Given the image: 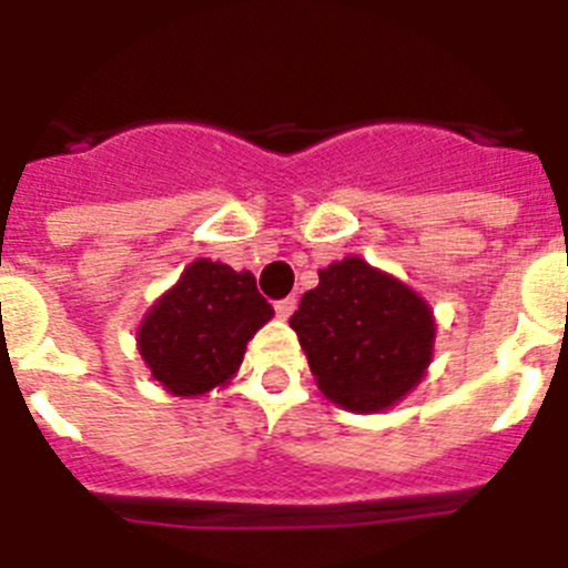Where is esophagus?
<instances>
[{
	"instance_id": "esophagus-1",
	"label": "esophagus",
	"mask_w": 568,
	"mask_h": 568,
	"mask_svg": "<svg viewBox=\"0 0 568 568\" xmlns=\"http://www.w3.org/2000/svg\"><path fill=\"white\" fill-rule=\"evenodd\" d=\"M295 304H298V301H295V295H287V298L275 301V313H278V318H290V315L295 313Z\"/></svg>"
}]
</instances>
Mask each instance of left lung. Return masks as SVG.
Segmentation results:
<instances>
[{
	"instance_id": "obj_1",
	"label": "left lung",
	"mask_w": 568,
	"mask_h": 568,
	"mask_svg": "<svg viewBox=\"0 0 568 568\" xmlns=\"http://www.w3.org/2000/svg\"><path fill=\"white\" fill-rule=\"evenodd\" d=\"M315 384L349 413H381L413 393L433 361V310L404 281L349 255L318 270L290 318Z\"/></svg>"
}]
</instances>
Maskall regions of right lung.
<instances>
[{"label": "right lung", "instance_id": "add662e5", "mask_svg": "<svg viewBox=\"0 0 568 568\" xmlns=\"http://www.w3.org/2000/svg\"><path fill=\"white\" fill-rule=\"evenodd\" d=\"M270 318L273 307L253 273L199 258L150 307L135 341L150 375L168 393L195 398L239 373L247 341Z\"/></svg>", "mask_w": 568, "mask_h": 568}]
</instances>
